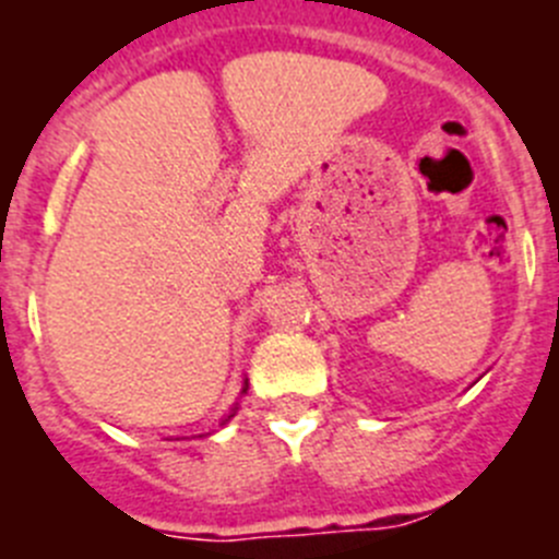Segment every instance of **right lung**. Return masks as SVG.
Returning <instances> with one entry per match:
<instances>
[{"instance_id":"obj_1","label":"right lung","mask_w":559,"mask_h":559,"mask_svg":"<svg viewBox=\"0 0 559 559\" xmlns=\"http://www.w3.org/2000/svg\"><path fill=\"white\" fill-rule=\"evenodd\" d=\"M243 393H246V388H243ZM235 416V409H233V413H229V416L227 418H224V421H229V418H233Z\"/></svg>"}]
</instances>
